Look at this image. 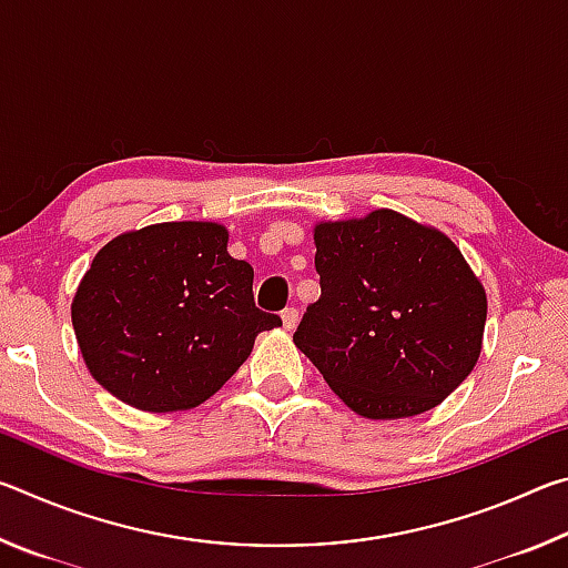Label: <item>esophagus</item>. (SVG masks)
<instances>
[{"label":"esophagus","instance_id":"obj_1","mask_svg":"<svg viewBox=\"0 0 568 568\" xmlns=\"http://www.w3.org/2000/svg\"><path fill=\"white\" fill-rule=\"evenodd\" d=\"M281 318H283V328L285 331H293L295 325H297V311H295V307H285Z\"/></svg>","mask_w":568,"mask_h":568}]
</instances>
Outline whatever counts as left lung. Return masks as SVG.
Listing matches in <instances>:
<instances>
[{
    "label": "left lung",
    "mask_w": 568,
    "mask_h": 568,
    "mask_svg": "<svg viewBox=\"0 0 568 568\" xmlns=\"http://www.w3.org/2000/svg\"><path fill=\"white\" fill-rule=\"evenodd\" d=\"M315 271L293 341L358 416H418L474 371L486 293L444 233L393 210L321 223Z\"/></svg>",
    "instance_id": "1"
}]
</instances>
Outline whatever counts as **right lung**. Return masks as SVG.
<instances>
[{
	"mask_svg": "<svg viewBox=\"0 0 568 568\" xmlns=\"http://www.w3.org/2000/svg\"><path fill=\"white\" fill-rule=\"evenodd\" d=\"M77 343L114 398L142 410L200 406L283 325L253 301V267L217 223H160L94 255L72 303Z\"/></svg>",
	"mask_w": 568,
	"mask_h": 568,
	"instance_id": "obj_1",
	"label": "right lung"
}]
</instances>
